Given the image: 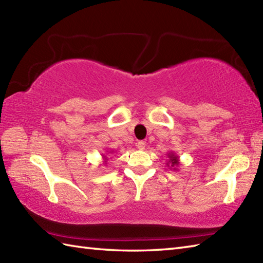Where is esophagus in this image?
<instances>
[{"mask_svg": "<svg viewBox=\"0 0 263 263\" xmlns=\"http://www.w3.org/2000/svg\"><path fill=\"white\" fill-rule=\"evenodd\" d=\"M137 147H138V149L144 150V148H146V143H144V141H139V142L137 143Z\"/></svg>", "mask_w": 263, "mask_h": 263, "instance_id": "1", "label": "esophagus"}]
</instances>
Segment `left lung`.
I'll return each mask as SVG.
<instances>
[{
	"instance_id": "obj_1",
	"label": "left lung",
	"mask_w": 263,
	"mask_h": 263,
	"mask_svg": "<svg viewBox=\"0 0 263 263\" xmlns=\"http://www.w3.org/2000/svg\"><path fill=\"white\" fill-rule=\"evenodd\" d=\"M167 157H168V160H167L166 165L170 167V170L177 171V166L180 165V157L174 152L167 153Z\"/></svg>"
}]
</instances>
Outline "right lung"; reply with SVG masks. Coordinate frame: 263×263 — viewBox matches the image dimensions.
I'll list each match as a JSON object with an SVG mask.
<instances>
[{"label":"right lung","mask_w":263,"mask_h":263,"mask_svg":"<svg viewBox=\"0 0 263 263\" xmlns=\"http://www.w3.org/2000/svg\"><path fill=\"white\" fill-rule=\"evenodd\" d=\"M114 152H113V150H111V152H107V154H113ZM109 159H108V157H107V156H105V155H103V165H106V164H107V161H108Z\"/></svg>","instance_id":"add662e5"}]
</instances>
